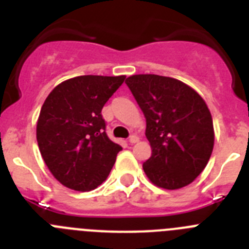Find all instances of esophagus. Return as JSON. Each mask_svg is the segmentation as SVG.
I'll return each instance as SVG.
<instances>
[{"instance_id":"34e87169","label":"esophagus","mask_w":249,"mask_h":249,"mask_svg":"<svg viewBox=\"0 0 249 249\" xmlns=\"http://www.w3.org/2000/svg\"><path fill=\"white\" fill-rule=\"evenodd\" d=\"M139 140H140V139L138 138V136L136 135H132V136H130V139H129V142L131 143H136V142H139Z\"/></svg>"}]
</instances>
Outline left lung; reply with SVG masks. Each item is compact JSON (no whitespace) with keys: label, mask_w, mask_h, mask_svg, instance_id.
I'll return each instance as SVG.
<instances>
[{"label":"left lung","mask_w":249,"mask_h":249,"mask_svg":"<svg viewBox=\"0 0 249 249\" xmlns=\"http://www.w3.org/2000/svg\"><path fill=\"white\" fill-rule=\"evenodd\" d=\"M125 83L146 119L152 153L143 162V172L159 188L187 187L213 153L215 132L205 101L187 83L172 77L132 75Z\"/></svg>","instance_id":"left-lung-1"}]
</instances>
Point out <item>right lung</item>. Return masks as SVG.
Listing matches in <instances>:
<instances>
[{
  "label": "right lung",
  "instance_id": "right-lung-1",
  "mask_svg": "<svg viewBox=\"0 0 249 249\" xmlns=\"http://www.w3.org/2000/svg\"><path fill=\"white\" fill-rule=\"evenodd\" d=\"M126 76H77L49 93L36 141L51 174L66 188L89 192L110 173L122 146L106 134L102 108Z\"/></svg>",
  "mask_w": 249,
  "mask_h": 249
}]
</instances>
